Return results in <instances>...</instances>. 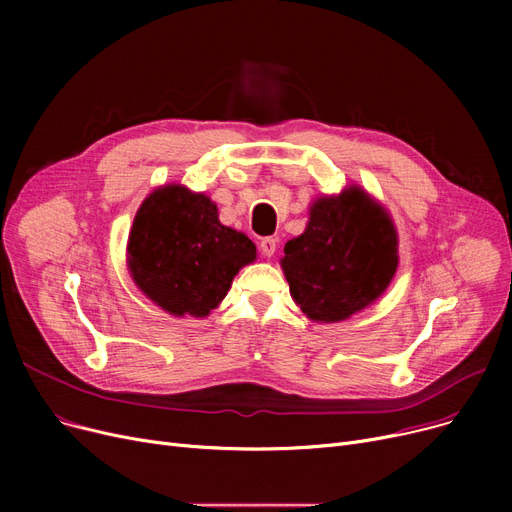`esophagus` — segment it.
<instances>
[{"label": "esophagus", "instance_id": "1", "mask_svg": "<svg viewBox=\"0 0 512 512\" xmlns=\"http://www.w3.org/2000/svg\"><path fill=\"white\" fill-rule=\"evenodd\" d=\"M276 249H278V240H276L274 236L261 238V242H259V251H261V255H265V257H272V255L276 253Z\"/></svg>", "mask_w": 512, "mask_h": 512}]
</instances>
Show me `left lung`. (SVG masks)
<instances>
[{
  "instance_id": "1",
  "label": "left lung",
  "mask_w": 512,
  "mask_h": 512,
  "mask_svg": "<svg viewBox=\"0 0 512 512\" xmlns=\"http://www.w3.org/2000/svg\"><path fill=\"white\" fill-rule=\"evenodd\" d=\"M290 297L313 319L334 324L369 307L398 267V234L390 213L361 186L315 199L301 236L280 259Z\"/></svg>"
}]
</instances>
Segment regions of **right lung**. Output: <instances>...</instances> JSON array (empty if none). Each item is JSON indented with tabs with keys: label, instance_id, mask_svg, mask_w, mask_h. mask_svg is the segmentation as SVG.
Masks as SVG:
<instances>
[{
	"label": "right lung",
	"instance_id": "obj_1",
	"mask_svg": "<svg viewBox=\"0 0 512 512\" xmlns=\"http://www.w3.org/2000/svg\"><path fill=\"white\" fill-rule=\"evenodd\" d=\"M255 257L253 240L220 224L215 203L182 184L159 186L143 201L126 247L134 284L176 317H207Z\"/></svg>",
	"mask_w": 512,
	"mask_h": 512
}]
</instances>
